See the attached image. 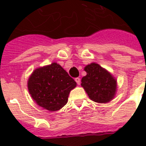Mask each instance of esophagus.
<instances>
[{
    "label": "esophagus",
    "mask_w": 146,
    "mask_h": 146,
    "mask_svg": "<svg viewBox=\"0 0 146 146\" xmlns=\"http://www.w3.org/2000/svg\"><path fill=\"white\" fill-rule=\"evenodd\" d=\"M75 81L76 82V83H77L78 85H80V83H81V80H80V79L79 77L76 78Z\"/></svg>",
    "instance_id": "esophagus-1"
}]
</instances>
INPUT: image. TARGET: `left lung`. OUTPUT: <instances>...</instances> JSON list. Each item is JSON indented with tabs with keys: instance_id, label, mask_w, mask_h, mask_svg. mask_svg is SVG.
Masks as SVG:
<instances>
[{
	"instance_id": "obj_1",
	"label": "left lung",
	"mask_w": 146,
	"mask_h": 146,
	"mask_svg": "<svg viewBox=\"0 0 146 146\" xmlns=\"http://www.w3.org/2000/svg\"><path fill=\"white\" fill-rule=\"evenodd\" d=\"M86 76L82 78L81 86L89 98L98 103H108L115 96L117 80L108 71L96 63L85 67Z\"/></svg>"
}]
</instances>
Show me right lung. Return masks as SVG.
<instances>
[{"label": "right lung", "mask_w": 146, "mask_h": 146, "mask_svg": "<svg viewBox=\"0 0 146 146\" xmlns=\"http://www.w3.org/2000/svg\"><path fill=\"white\" fill-rule=\"evenodd\" d=\"M76 86V82L57 63L37 68L28 80L29 92L33 100L50 111L62 108Z\"/></svg>", "instance_id": "1"}]
</instances>
